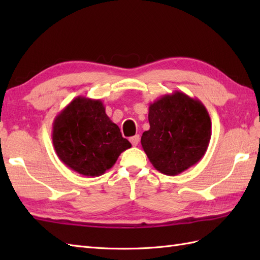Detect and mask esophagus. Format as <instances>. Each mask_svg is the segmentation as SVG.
<instances>
[{
  "label": "esophagus",
  "instance_id": "34e87169",
  "mask_svg": "<svg viewBox=\"0 0 260 260\" xmlns=\"http://www.w3.org/2000/svg\"><path fill=\"white\" fill-rule=\"evenodd\" d=\"M129 141L132 143V145L137 146V144H139V142H140V135H135L133 137H131Z\"/></svg>",
  "mask_w": 260,
  "mask_h": 260
}]
</instances>
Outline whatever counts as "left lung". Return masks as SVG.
<instances>
[{"label": "left lung", "instance_id": "8db88e82", "mask_svg": "<svg viewBox=\"0 0 260 260\" xmlns=\"http://www.w3.org/2000/svg\"><path fill=\"white\" fill-rule=\"evenodd\" d=\"M148 121L141 143L157 171L173 176L201 161L211 139V119L199 99L178 90L163 95L150 104Z\"/></svg>", "mask_w": 260, "mask_h": 260}]
</instances>
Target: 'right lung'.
Wrapping results in <instances>:
<instances>
[{"label": "right lung", "instance_id": "1", "mask_svg": "<svg viewBox=\"0 0 260 260\" xmlns=\"http://www.w3.org/2000/svg\"><path fill=\"white\" fill-rule=\"evenodd\" d=\"M52 143L58 157L84 176H99L132 147L109 119L99 99L78 96L53 120Z\"/></svg>", "mask_w": 260, "mask_h": 260}]
</instances>
